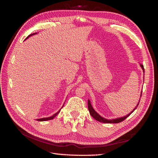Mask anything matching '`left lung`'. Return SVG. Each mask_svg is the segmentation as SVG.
<instances>
[{
    "label": "left lung",
    "mask_w": 158,
    "mask_h": 158,
    "mask_svg": "<svg viewBox=\"0 0 158 158\" xmlns=\"http://www.w3.org/2000/svg\"><path fill=\"white\" fill-rule=\"evenodd\" d=\"M140 67H141L143 70V73H145V69H144V66L143 64H140ZM142 94V93H141ZM140 96H141V94H140ZM140 102V100H139ZM88 110L89 111V113L90 115H92V117H94L96 120L98 121V122H102V123H119V122H123V121L124 119H126L127 117H128L130 115H131L134 111H135V110L136 109V107L138 106L139 102H138V104H137L136 106L135 107V109H133V110L132 112H130L129 114H127V115L126 116H123L122 117H119V118H116V119H105L104 118V117H102V116H100L99 114L97 113L96 110H94V109L93 108L92 105H91V102H90V100H88Z\"/></svg>",
    "instance_id": "8db88e82"
}]
</instances>
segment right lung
I'll use <instances>...</instances> for the list:
<instances>
[{
  "label": "right lung",
  "instance_id": "add662e5",
  "mask_svg": "<svg viewBox=\"0 0 158 158\" xmlns=\"http://www.w3.org/2000/svg\"><path fill=\"white\" fill-rule=\"evenodd\" d=\"M36 34H37V32H35V33H33V34H31V35H28V36H27V38H26V39H27L28 37H30V36H32V35H36ZM25 39V40H26ZM64 106V105L62 106V107ZM61 108V109H62ZM60 110L61 109H60L58 112L57 113H56L54 115H53L52 116H51V117H44V118H41V119H37L36 120L37 121H39V122H45V121H48V120H51V119H53V118H54V117L57 115H58V113L60 112Z\"/></svg>",
  "mask_w": 158,
  "mask_h": 158
}]
</instances>
